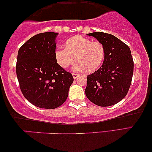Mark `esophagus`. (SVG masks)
Returning <instances> with one entry per match:
<instances>
[{"label":"esophagus","mask_w":152,"mask_h":152,"mask_svg":"<svg viewBox=\"0 0 152 152\" xmlns=\"http://www.w3.org/2000/svg\"><path fill=\"white\" fill-rule=\"evenodd\" d=\"M72 76H73V78L75 80V79H77L79 76H80V75L77 74V73H72Z\"/></svg>","instance_id":"34e87169"}]
</instances>
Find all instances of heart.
<instances>
[{"label":"heart","mask_w":152,"mask_h":152,"mask_svg":"<svg viewBox=\"0 0 152 152\" xmlns=\"http://www.w3.org/2000/svg\"><path fill=\"white\" fill-rule=\"evenodd\" d=\"M106 53L105 46L100 41H93L77 35L66 41L65 48H58L55 55L56 61L61 68H68L76 60V68L78 70H84L87 73H92L102 65Z\"/></svg>","instance_id":"1"}]
</instances>
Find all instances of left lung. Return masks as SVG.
<instances>
[{"mask_svg": "<svg viewBox=\"0 0 152 152\" xmlns=\"http://www.w3.org/2000/svg\"><path fill=\"white\" fill-rule=\"evenodd\" d=\"M87 35L102 43L107 53L102 66L87 76L85 93L97 106L115 104L126 96L132 84L134 61L129 47L107 33L96 32Z\"/></svg>", "mask_w": 152, "mask_h": 152, "instance_id": "1", "label": "left lung"}]
</instances>
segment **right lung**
Returning <instances> with one entry per match:
<instances>
[{
	"label": "right lung",
	"mask_w": 152,
	"mask_h": 152,
	"mask_svg": "<svg viewBox=\"0 0 152 152\" xmlns=\"http://www.w3.org/2000/svg\"><path fill=\"white\" fill-rule=\"evenodd\" d=\"M56 32H43L26 41L18 52L16 70L23 96L37 107L57 108L65 102L73 77L55 59Z\"/></svg>",
	"instance_id": "1"
}]
</instances>
